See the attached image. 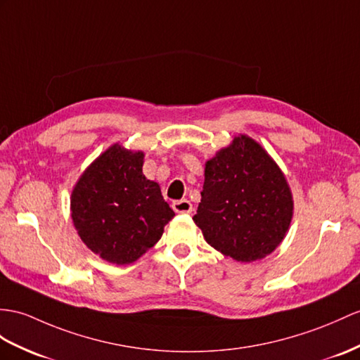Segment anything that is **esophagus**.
Here are the masks:
<instances>
[{
    "mask_svg": "<svg viewBox=\"0 0 360 360\" xmlns=\"http://www.w3.org/2000/svg\"><path fill=\"white\" fill-rule=\"evenodd\" d=\"M172 209H174L177 214H189L191 210H192V205H191L189 200L183 198V200L174 201V203H172Z\"/></svg>",
    "mask_w": 360,
    "mask_h": 360,
    "instance_id": "34e87169",
    "label": "esophagus"
}]
</instances>
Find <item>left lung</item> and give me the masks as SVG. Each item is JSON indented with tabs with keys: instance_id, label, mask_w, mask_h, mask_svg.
<instances>
[{
	"instance_id": "8db88e82",
	"label": "left lung",
	"mask_w": 360,
	"mask_h": 360,
	"mask_svg": "<svg viewBox=\"0 0 360 360\" xmlns=\"http://www.w3.org/2000/svg\"><path fill=\"white\" fill-rule=\"evenodd\" d=\"M293 215L284 174L246 136L233 139L206 163L194 223L223 255L249 262L264 258L283 241Z\"/></svg>"
}]
</instances>
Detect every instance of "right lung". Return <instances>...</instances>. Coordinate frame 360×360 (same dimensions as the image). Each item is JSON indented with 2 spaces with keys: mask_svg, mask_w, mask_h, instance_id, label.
I'll use <instances>...</instances> for the list:
<instances>
[{
  "mask_svg": "<svg viewBox=\"0 0 360 360\" xmlns=\"http://www.w3.org/2000/svg\"><path fill=\"white\" fill-rule=\"evenodd\" d=\"M143 153L111 146L79 179L72 218L86 248L114 264H129L162 238L174 210L143 172Z\"/></svg>",
  "mask_w": 360,
  "mask_h": 360,
  "instance_id": "add662e5",
  "label": "right lung"
}]
</instances>
